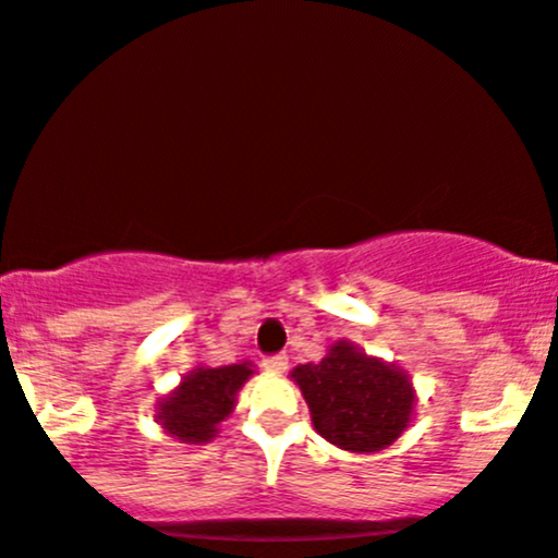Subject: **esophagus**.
<instances>
[{
	"label": "esophagus",
	"mask_w": 558,
	"mask_h": 558,
	"mask_svg": "<svg viewBox=\"0 0 558 558\" xmlns=\"http://www.w3.org/2000/svg\"><path fill=\"white\" fill-rule=\"evenodd\" d=\"M262 365H265V371L269 373H283L286 365H289V357H286V354H269V357L262 360Z\"/></svg>",
	"instance_id": "34e87169"
}]
</instances>
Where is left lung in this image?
<instances>
[{
    "label": "left lung",
    "instance_id": "obj_1",
    "mask_svg": "<svg viewBox=\"0 0 558 558\" xmlns=\"http://www.w3.org/2000/svg\"><path fill=\"white\" fill-rule=\"evenodd\" d=\"M307 400L312 424L341 450L376 452L395 442L413 413V387L395 365L339 341L320 363L291 373Z\"/></svg>",
    "mask_w": 558,
    "mask_h": 558
}]
</instances>
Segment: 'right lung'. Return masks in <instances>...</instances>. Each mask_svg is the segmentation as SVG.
<instances>
[{
  "instance_id": "add662e5",
  "label": "right lung",
  "mask_w": 558,
  "mask_h": 558,
  "mask_svg": "<svg viewBox=\"0 0 558 558\" xmlns=\"http://www.w3.org/2000/svg\"><path fill=\"white\" fill-rule=\"evenodd\" d=\"M248 363L222 365V368H195L167 400L158 405L156 418L171 437L198 445L217 437L219 421L235 405V391L251 376Z\"/></svg>"
}]
</instances>
